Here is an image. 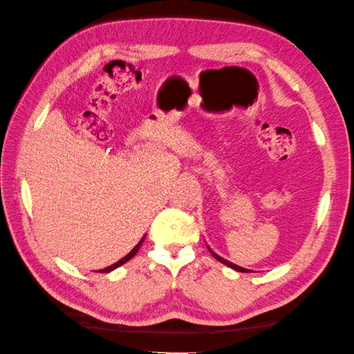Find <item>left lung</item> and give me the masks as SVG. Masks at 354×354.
I'll return each mask as SVG.
<instances>
[{"instance_id":"left-lung-1","label":"left lung","mask_w":354,"mask_h":354,"mask_svg":"<svg viewBox=\"0 0 354 354\" xmlns=\"http://www.w3.org/2000/svg\"><path fill=\"white\" fill-rule=\"evenodd\" d=\"M207 248H208V251H210V252H212V256H213V257H215V259L218 260V262H221V263H224V265H227V266H229V268H232V270H235V271H240V273H249V271H251V270L241 268V266H239V265H235V263H232V262H229V260H225V259H223L221 256H218V254H216V252H213V251H212V249H210V246H207Z\"/></svg>"}]
</instances>
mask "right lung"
Masks as SVG:
<instances>
[{"label":"right lung","mask_w":354,"mask_h":354,"mask_svg":"<svg viewBox=\"0 0 354 354\" xmlns=\"http://www.w3.org/2000/svg\"><path fill=\"white\" fill-rule=\"evenodd\" d=\"M144 239H146V235H144L142 236V239L141 240H139V243H138V245L135 246V248H133L131 249V251L129 252V254H127V256L125 257H122V259H120L119 260V262H115V263H113V265H109V266H106V268H103V270H98V273H109V271H113V270H115V268H119V266L120 265H124V263H127V262H129V260L133 257V256H135V254L139 251V248H141V245H142V243H144Z\"/></svg>","instance_id":"right-lung-1"}]
</instances>
